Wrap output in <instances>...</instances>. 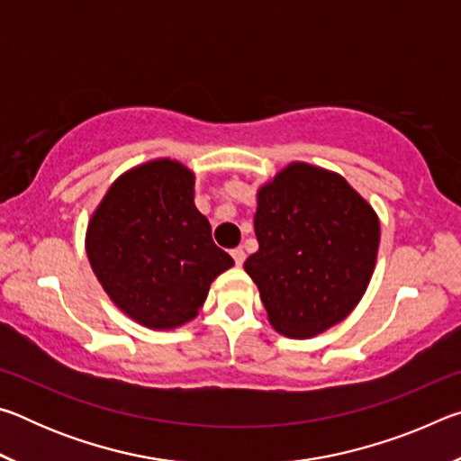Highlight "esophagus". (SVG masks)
Returning a JSON list of instances; mask_svg holds the SVG:
<instances>
[{"label": "esophagus", "mask_w": 461, "mask_h": 461, "mask_svg": "<svg viewBox=\"0 0 461 461\" xmlns=\"http://www.w3.org/2000/svg\"><path fill=\"white\" fill-rule=\"evenodd\" d=\"M231 256H233V260H236L238 267H241V264H244V260H246V252H244V248H236V249H231Z\"/></svg>", "instance_id": "34e87169"}]
</instances>
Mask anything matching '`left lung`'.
Returning <instances> with one entry per match:
<instances>
[{
  "label": "left lung",
  "instance_id": "left-lung-1",
  "mask_svg": "<svg viewBox=\"0 0 461 461\" xmlns=\"http://www.w3.org/2000/svg\"><path fill=\"white\" fill-rule=\"evenodd\" d=\"M256 203L258 252L244 270L280 335L315 338L362 301L376 267L378 215L339 173L299 160L262 183Z\"/></svg>",
  "mask_w": 461,
  "mask_h": 461
}]
</instances>
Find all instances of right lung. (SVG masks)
<instances>
[{"label": "right lung", "mask_w": 461, "mask_h": 461, "mask_svg": "<svg viewBox=\"0 0 461 461\" xmlns=\"http://www.w3.org/2000/svg\"><path fill=\"white\" fill-rule=\"evenodd\" d=\"M85 249L113 305L154 331L193 321L213 280L233 267L194 207V173L173 158L115 178L89 217Z\"/></svg>", "instance_id": "right-lung-1"}]
</instances>
